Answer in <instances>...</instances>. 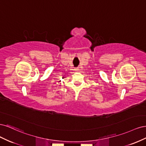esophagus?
<instances>
[{
  "mask_svg": "<svg viewBox=\"0 0 146 146\" xmlns=\"http://www.w3.org/2000/svg\"><path fill=\"white\" fill-rule=\"evenodd\" d=\"M75 70V71H78V68H77V69H74Z\"/></svg>",
  "mask_w": 146,
  "mask_h": 146,
  "instance_id": "esophagus-1",
  "label": "esophagus"
}]
</instances>
